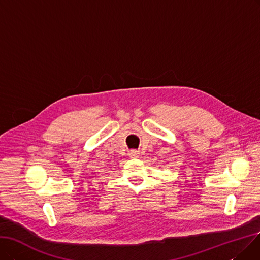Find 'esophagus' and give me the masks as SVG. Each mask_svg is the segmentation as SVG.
<instances>
[{"mask_svg":"<svg viewBox=\"0 0 260 260\" xmlns=\"http://www.w3.org/2000/svg\"><path fill=\"white\" fill-rule=\"evenodd\" d=\"M128 154L131 158H139L140 157V152L138 150H130Z\"/></svg>","mask_w":260,"mask_h":260,"instance_id":"1","label":"esophagus"}]
</instances>
